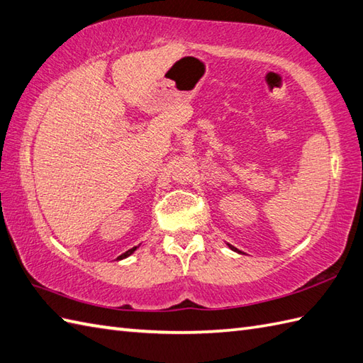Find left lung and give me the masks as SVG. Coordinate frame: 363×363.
Listing matches in <instances>:
<instances>
[{"mask_svg":"<svg viewBox=\"0 0 363 363\" xmlns=\"http://www.w3.org/2000/svg\"><path fill=\"white\" fill-rule=\"evenodd\" d=\"M227 245H228V247H230V248L233 250V252H236V253H240V252H239V250H238L236 247H233V245H230V244H227Z\"/></svg>","mask_w":363,"mask_h":363,"instance_id":"left-lung-1","label":"left lung"}]
</instances>
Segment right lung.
<instances>
[{"label":"right lung","mask_w":363,"mask_h":363,"mask_svg":"<svg viewBox=\"0 0 363 363\" xmlns=\"http://www.w3.org/2000/svg\"><path fill=\"white\" fill-rule=\"evenodd\" d=\"M138 247H140V245H138ZM138 247H133V248H130V250H127L125 253H123V255H121V256H118V257H116V261L125 259V257H128V256H130V255H133V253L136 252V248H138Z\"/></svg>","instance_id":"obj_1"}]
</instances>
